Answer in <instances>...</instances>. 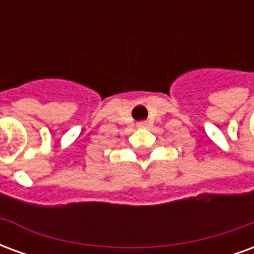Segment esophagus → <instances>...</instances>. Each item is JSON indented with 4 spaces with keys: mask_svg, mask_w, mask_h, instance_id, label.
I'll return each mask as SVG.
<instances>
[{
    "mask_svg": "<svg viewBox=\"0 0 254 254\" xmlns=\"http://www.w3.org/2000/svg\"><path fill=\"white\" fill-rule=\"evenodd\" d=\"M137 127H147V122H144V121L138 122Z\"/></svg>",
    "mask_w": 254,
    "mask_h": 254,
    "instance_id": "esophagus-1",
    "label": "esophagus"
}]
</instances>
